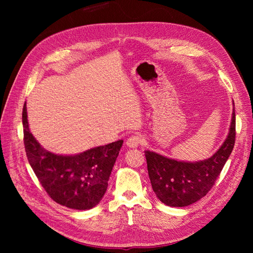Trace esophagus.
<instances>
[{"label":"esophagus","mask_w":253,"mask_h":253,"mask_svg":"<svg viewBox=\"0 0 253 253\" xmlns=\"http://www.w3.org/2000/svg\"><path fill=\"white\" fill-rule=\"evenodd\" d=\"M142 142H143V138H142L141 136L134 135L132 137H129V138L126 140V147L134 149V148L138 147V145H140Z\"/></svg>","instance_id":"34e87169"}]
</instances>
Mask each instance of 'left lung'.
<instances>
[{"label": "left lung", "instance_id": "8db88e82", "mask_svg": "<svg viewBox=\"0 0 253 253\" xmlns=\"http://www.w3.org/2000/svg\"><path fill=\"white\" fill-rule=\"evenodd\" d=\"M234 104V103H233ZM235 142V113L227 138L214 154L200 162H180L144 151L151 185L158 200L170 207H186L200 201L215 182Z\"/></svg>", "mask_w": 253, "mask_h": 253}]
</instances>
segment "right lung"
I'll return each mask as SVG.
<instances>
[{
  "instance_id": "1",
  "label": "right lung",
  "mask_w": 253,
  "mask_h": 253,
  "mask_svg": "<svg viewBox=\"0 0 253 253\" xmlns=\"http://www.w3.org/2000/svg\"><path fill=\"white\" fill-rule=\"evenodd\" d=\"M22 121L29 165L51 200L76 210H88L100 203L124 140L59 155L45 150L30 133L26 102Z\"/></svg>"
}]
</instances>
